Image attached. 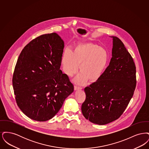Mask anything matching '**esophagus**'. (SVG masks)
I'll use <instances>...</instances> for the list:
<instances>
[{
    "mask_svg": "<svg viewBox=\"0 0 149 149\" xmlns=\"http://www.w3.org/2000/svg\"><path fill=\"white\" fill-rule=\"evenodd\" d=\"M82 88L81 87H79L78 86H74V90L75 91H78V90H81Z\"/></svg>",
    "mask_w": 149,
    "mask_h": 149,
    "instance_id": "34e87169",
    "label": "esophagus"
}]
</instances>
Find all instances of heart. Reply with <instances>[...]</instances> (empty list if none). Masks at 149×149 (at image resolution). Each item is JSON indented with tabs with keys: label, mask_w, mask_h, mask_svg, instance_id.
<instances>
[{
	"label": "heart",
	"mask_w": 149,
	"mask_h": 149,
	"mask_svg": "<svg viewBox=\"0 0 149 149\" xmlns=\"http://www.w3.org/2000/svg\"><path fill=\"white\" fill-rule=\"evenodd\" d=\"M109 56L106 49L93 43L77 44L72 51L66 49L61 58L64 73L71 77L77 73L80 65L81 72L73 79L79 85L98 81L106 70Z\"/></svg>",
	"instance_id": "1"
}]
</instances>
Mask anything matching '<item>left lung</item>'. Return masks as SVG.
<instances>
[{"label":"left lung","instance_id":"obj_1","mask_svg":"<svg viewBox=\"0 0 149 149\" xmlns=\"http://www.w3.org/2000/svg\"><path fill=\"white\" fill-rule=\"evenodd\" d=\"M112 58L98 81L84 89L81 112L86 120L104 125L117 120L127 107L136 84V66L123 42L115 36Z\"/></svg>","mask_w":149,"mask_h":149}]
</instances>
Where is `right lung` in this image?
Here are the masks:
<instances>
[{"label":"right lung","mask_w":149,"mask_h":149,"mask_svg":"<svg viewBox=\"0 0 149 149\" xmlns=\"http://www.w3.org/2000/svg\"><path fill=\"white\" fill-rule=\"evenodd\" d=\"M64 42L56 33L40 36L22 51L13 77L15 100L29 118L43 122L54 117L74 92L60 69Z\"/></svg>","instance_id":"1"}]
</instances>
